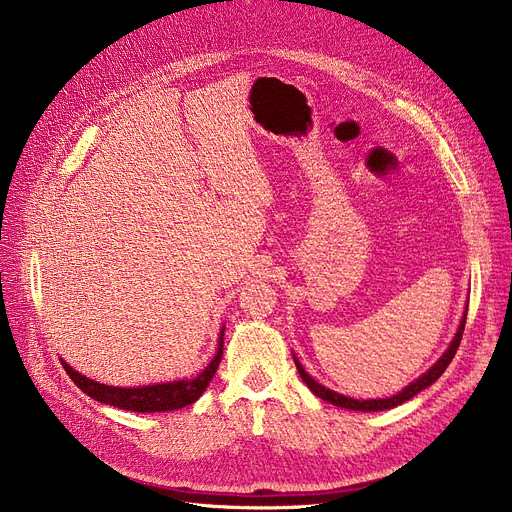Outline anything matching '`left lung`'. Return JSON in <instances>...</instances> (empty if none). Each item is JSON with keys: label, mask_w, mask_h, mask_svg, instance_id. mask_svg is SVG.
I'll list each match as a JSON object with an SVG mask.
<instances>
[{"label": "left lung", "mask_w": 512, "mask_h": 512, "mask_svg": "<svg viewBox=\"0 0 512 512\" xmlns=\"http://www.w3.org/2000/svg\"><path fill=\"white\" fill-rule=\"evenodd\" d=\"M465 319H467V307H465V313H463V319H461V326H459V330H456V334H454L450 346L446 348V353H444L432 367H429L423 375H419V378H417L415 382H411L405 390H400L398 394H394V396H390V398H369V400L348 398V396H344V394H338V392H334V390H330V388H326V386L317 384V382L311 378V375L303 369V365L299 363L297 357H294V363H297V369H299V373H301L303 382L309 386V390H311L315 396H319L321 400L332 402V405H336V407L351 409V411H369V413H371V411L394 409V407L402 405V402L411 400L415 394H419V392L425 390L427 386H432V384L440 378V375L446 371V367L450 365L452 357L456 355V348H459V344H461V338H463V332H465Z\"/></svg>", "instance_id": "obj_1"}]
</instances>
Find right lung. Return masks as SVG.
I'll return each instance as SVG.
<instances>
[{
    "label": "right lung",
    "instance_id": "1",
    "mask_svg": "<svg viewBox=\"0 0 512 512\" xmlns=\"http://www.w3.org/2000/svg\"><path fill=\"white\" fill-rule=\"evenodd\" d=\"M224 353V328L220 332L218 340V353L209 361V365L197 373V378L193 380H178V382H168V384H153V386H141V388H118V386H105L95 380L85 378L78 371H74L66 361H62L66 373L70 375V380L95 398L97 402H103V405H112L124 411H134V413H164V411H176L186 405H193V402L207 390L211 378L218 371V365L222 361Z\"/></svg>",
    "mask_w": 512,
    "mask_h": 512
}]
</instances>
